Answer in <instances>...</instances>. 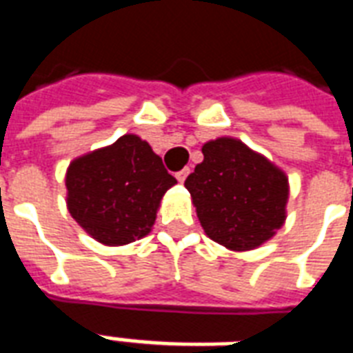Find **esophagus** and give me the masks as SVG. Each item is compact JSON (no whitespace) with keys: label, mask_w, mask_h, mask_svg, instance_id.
Instances as JSON below:
<instances>
[{"label":"esophagus","mask_w":353,"mask_h":353,"mask_svg":"<svg viewBox=\"0 0 353 353\" xmlns=\"http://www.w3.org/2000/svg\"><path fill=\"white\" fill-rule=\"evenodd\" d=\"M188 174H190V168H183V170H179L176 174V177H177V181L179 183H183L185 181V179H187V176Z\"/></svg>","instance_id":"esophagus-1"}]
</instances>
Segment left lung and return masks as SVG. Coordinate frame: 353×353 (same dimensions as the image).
<instances>
[{"mask_svg":"<svg viewBox=\"0 0 353 353\" xmlns=\"http://www.w3.org/2000/svg\"><path fill=\"white\" fill-rule=\"evenodd\" d=\"M201 152L185 187L205 234L238 252L271 240L285 221L288 176L240 139L218 137Z\"/></svg>","mask_w":353,"mask_h":353,"instance_id":"8db88e82","label":"left lung"}]
</instances>
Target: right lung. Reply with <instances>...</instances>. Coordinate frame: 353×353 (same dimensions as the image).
<instances>
[{
    "label": "right lung",
    "instance_id": "1",
    "mask_svg": "<svg viewBox=\"0 0 353 353\" xmlns=\"http://www.w3.org/2000/svg\"><path fill=\"white\" fill-rule=\"evenodd\" d=\"M176 183L152 146L126 133L71 161L65 172L68 210L97 241L126 245L152 231L161 199Z\"/></svg>",
    "mask_w": 353,
    "mask_h": 353
}]
</instances>
